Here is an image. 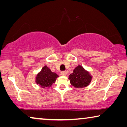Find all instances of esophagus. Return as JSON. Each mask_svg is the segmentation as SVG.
<instances>
[{
	"label": "esophagus",
	"mask_w": 127,
	"mask_h": 127,
	"mask_svg": "<svg viewBox=\"0 0 127 127\" xmlns=\"http://www.w3.org/2000/svg\"><path fill=\"white\" fill-rule=\"evenodd\" d=\"M61 74L62 76H66L67 73H66V71H63V72H62L61 73Z\"/></svg>",
	"instance_id": "34e87169"
}]
</instances>
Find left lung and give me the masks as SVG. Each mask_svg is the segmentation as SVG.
<instances>
[{
    "mask_svg": "<svg viewBox=\"0 0 127 127\" xmlns=\"http://www.w3.org/2000/svg\"><path fill=\"white\" fill-rule=\"evenodd\" d=\"M92 76L82 66L78 65L69 75L68 79L72 86L76 88H84L89 86L92 80Z\"/></svg>",
    "mask_w": 127,
    "mask_h": 127,
    "instance_id": "8db88e82",
    "label": "left lung"
}]
</instances>
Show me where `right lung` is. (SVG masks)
I'll use <instances>...</instances> for the list:
<instances>
[{
    "label": "right lung",
    "instance_id": "add662e5",
    "mask_svg": "<svg viewBox=\"0 0 127 127\" xmlns=\"http://www.w3.org/2000/svg\"><path fill=\"white\" fill-rule=\"evenodd\" d=\"M58 77V74L54 72H52L46 65L41 69L40 72L37 74L35 82L41 88H48L51 87L53 83H55Z\"/></svg>",
    "mask_w": 127,
    "mask_h": 127
}]
</instances>
